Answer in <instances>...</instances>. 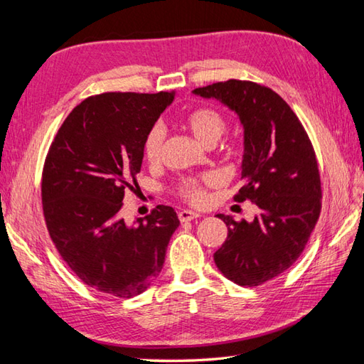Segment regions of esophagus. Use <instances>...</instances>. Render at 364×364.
Masks as SVG:
<instances>
[{
	"mask_svg": "<svg viewBox=\"0 0 364 364\" xmlns=\"http://www.w3.org/2000/svg\"><path fill=\"white\" fill-rule=\"evenodd\" d=\"M201 215H199L198 212H191V210H181L179 212V220L181 221H191L195 218H199Z\"/></svg>",
	"mask_w": 364,
	"mask_h": 364,
	"instance_id": "obj_1",
	"label": "esophagus"
}]
</instances>
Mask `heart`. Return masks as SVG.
Here are the masks:
<instances>
[{
    "label": "heart",
    "mask_w": 364,
    "mask_h": 364,
    "mask_svg": "<svg viewBox=\"0 0 364 364\" xmlns=\"http://www.w3.org/2000/svg\"><path fill=\"white\" fill-rule=\"evenodd\" d=\"M183 125L198 143L203 146H213L217 141L223 136L226 132V119L225 116L220 113L218 109L210 107H203L190 111V113L183 117ZM165 143V130L161 125H154V127L147 132L144 138V157L147 161L155 163L159 161L161 155V147ZM213 176H204L203 179H185L181 182L179 191L182 198L187 199L191 204H203L205 201V190L203 183H212Z\"/></svg>",
    "instance_id": "b5f03b06"
}]
</instances>
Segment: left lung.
<instances>
[{"instance_id": "1", "label": "left lung", "mask_w": 364, "mask_h": 364, "mask_svg": "<svg viewBox=\"0 0 364 364\" xmlns=\"http://www.w3.org/2000/svg\"><path fill=\"white\" fill-rule=\"evenodd\" d=\"M239 116L243 127V187L234 199L251 201L253 221L218 213L228 237L215 265L239 286H259L286 272L305 250L321 213V176L313 144L291 107L253 81L228 80L193 91Z\"/></svg>"}]
</instances>
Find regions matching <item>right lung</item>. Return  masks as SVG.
<instances>
[{
    "label": "right lung",
    "mask_w": 364,
    "mask_h": 364,
    "mask_svg": "<svg viewBox=\"0 0 364 364\" xmlns=\"http://www.w3.org/2000/svg\"><path fill=\"white\" fill-rule=\"evenodd\" d=\"M174 94L92 95L72 109L50 146L42 173L50 237L72 272L99 292L119 299L144 292L179 226L169 205L133 225L121 217L125 190L141 171L144 138Z\"/></svg>",
    "instance_id": "right-lung-1"
}]
</instances>
